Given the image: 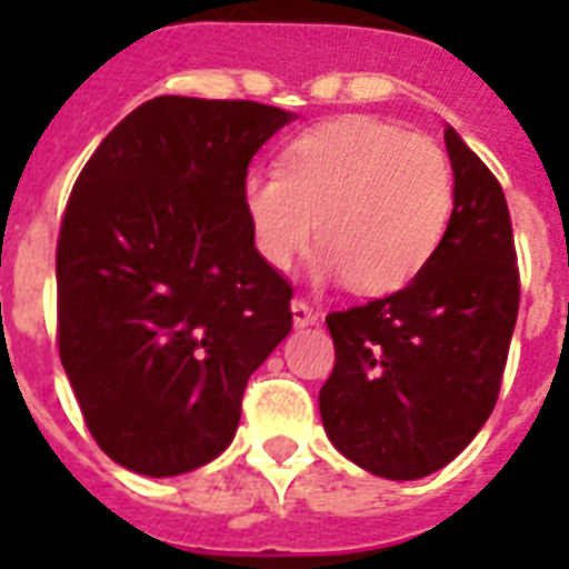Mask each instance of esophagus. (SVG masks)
Wrapping results in <instances>:
<instances>
[{"label":"esophagus","mask_w":569,"mask_h":569,"mask_svg":"<svg viewBox=\"0 0 569 569\" xmlns=\"http://www.w3.org/2000/svg\"><path fill=\"white\" fill-rule=\"evenodd\" d=\"M292 321H295V328H310V325H316V321H319V310H312L310 303L301 301V298H295Z\"/></svg>","instance_id":"obj_1"}]
</instances>
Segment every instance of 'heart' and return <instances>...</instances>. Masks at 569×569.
I'll return each mask as SVG.
<instances>
[{
	"label": "heart",
	"mask_w": 569,
	"mask_h": 569,
	"mask_svg": "<svg viewBox=\"0 0 569 569\" xmlns=\"http://www.w3.org/2000/svg\"><path fill=\"white\" fill-rule=\"evenodd\" d=\"M244 209L259 257L289 268L319 230V277L387 295L422 271L455 212L451 164L431 138L339 118L295 138L283 173L250 171Z\"/></svg>",
	"instance_id": "b5f03b06"
}]
</instances>
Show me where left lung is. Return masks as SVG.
<instances>
[{
    "label": "left lung",
    "mask_w": 569,
    "mask_h": 569,
    "mask_svg": "<svg viewBox=\"0 0 569 569\" xmlns=\"http://www.w3.org/2000/svg\"><path fill=\"white\" fill-rule=\"evenodd\" d=\"M455 212L401 292L330 312L337 366L319 392L330 442L389 481H416L467 449L493 413L520 310L502 186L446 127Z\"/></svg>",
    "instance_id": "obj_1"
}]
</instances>
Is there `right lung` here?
I'll return each instance as SVG.
<instances>
[{
    "label": "right lung",
    "mask_w": 569,
    "mask_h": 569,
    "mask_svg": "<svg viewBox=\"0 0 569 569\" xmlns=\"http://www.w3.org/2000/svg\"><path fill=\"white\" fill-rule=\"evenodd\" d=\"M292 111L156 97L102 138L58 236V351L114 463L171 478L236 437L250 375L292 330V286L259 257L250 159Z\"/></svg>",
    "instance_id": "1"
}]
</instances>
